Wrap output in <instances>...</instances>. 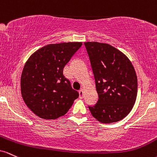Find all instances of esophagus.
I'll return each mask as SVG.
<instances>
[{
    "mask_svg": "<svg viewBox=\"0 0 157 157\" xmlns=\"http://www.w3.org/2000/svg\"><path fill=\"white\" fill-rule=\"evenodd\" d=\"M79 97L80 98H83V96H84V91H83V89H81L80 90H79Z\"/></svg>",
    "mask_w": 157,
    "mask_h": 157,
    "instance_id": "34e87169",
    "label": "esophagus"
}]
</instances>
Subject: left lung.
<instances>
[{
  "mask_svg": "<svg viewBox=\"0 0 157 157\" xmlns=\"http://www.w3.org/2000/svg\"><path fill=\"white\" fill-rule=\"evenodd\" d=\"M96 82L98 100L91 114L105 124L117 122L131 111L137 96V76L127 56L108 44L84 42Z\"/></svg>",
  "mask_w": 157,
  "mask_h": 157,
  "instance_id": "obj_1",
  "label": "left lung"
}]
</instances>
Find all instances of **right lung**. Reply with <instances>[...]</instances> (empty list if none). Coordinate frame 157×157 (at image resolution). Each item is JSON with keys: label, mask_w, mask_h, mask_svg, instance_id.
<instances>
[{"label": "right lung", "mask_w": 157, "mask_h": 157, "mask_svg": "<svg viewBox=\"0 0 157 157\" xmlns=\"http://www.w3.org/2000/svg\"><path fill=\"white\" fill-rule=\"evenodd\" d=\"M82 42L46 45L26 61L21 78V90L26 106L44 119H56L67 113L78 93L65 78L63 69Z\"/></svg>", "instance_id": "obj_1"}]
</instances>
